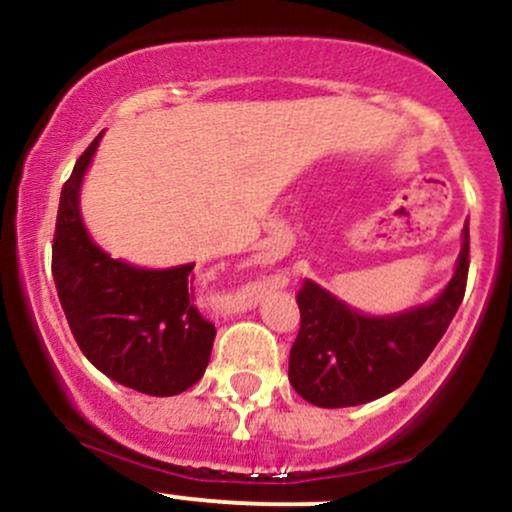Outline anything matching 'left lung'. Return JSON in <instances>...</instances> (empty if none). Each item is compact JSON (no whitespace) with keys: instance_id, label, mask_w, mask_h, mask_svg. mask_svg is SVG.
<instances>
[{"instance_id":"1","label":"left lung","mask_w":512,"mask_h":512,"mask_svg":"<svg viewBox=\"0 0 512 512\" xmlns=\"http://www.w3.org/2000/svg\"><path fill=\"white\" fill-rule=\"evenodd\" d=\"M467 272L469 226H464L450 284L436 301L407 313L361 315L305 279L296 296L301 330L289 356L293 390L325 409L356 407L397 390L424 366L448 330L467 289Z\"/></svg>"}]
</instances>
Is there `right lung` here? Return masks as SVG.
<instances>
[{
	"label": "right lung",
	"mask_w": 512,
	"mask_h": 512,
	"mask_svg": "<svg viewBox=\"0 0 512 512\" xmlns=\"http://www.w3.org/2000/svg\"><path fill=\"white\" fill-rule=\"evenodd\" d=\"M101 134L64 182L52 240V276L84 356L115 383L154 397L190 390L207 370L216 327L192 303L195 264L139 269L88 236L79 187Z\"/></svg>",
	"instance_id": "1"
}]
</instances>
